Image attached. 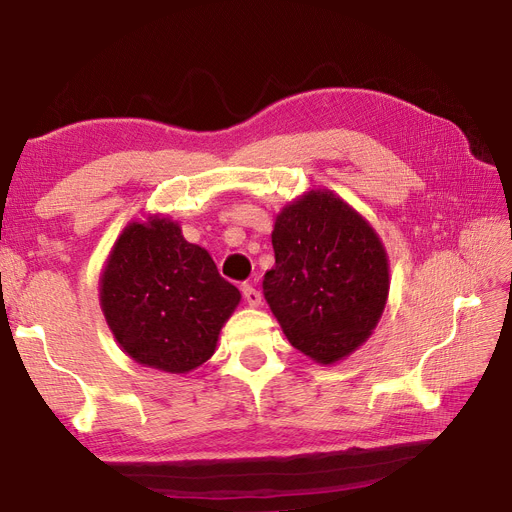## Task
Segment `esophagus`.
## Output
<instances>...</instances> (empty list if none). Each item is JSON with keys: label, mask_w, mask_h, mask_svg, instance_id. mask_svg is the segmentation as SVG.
I'll list each match as a JSON object with an SVG mask.
<instances>
[{"label": "esophagus", "mask_w": 512, "mask_h": 512, "mask_svg": "<svg viewBox=\"0 0 512 512\" xmlns=\"http://www.w3.org/2000/svg\"><path fill=\"white\" fill-rule=\"evenodd\" d=\"M243 297L250 307H258L262 303V294L254 286H243Z\"/></svg>", "instance_id": "esophagus-1"}]
</instances>
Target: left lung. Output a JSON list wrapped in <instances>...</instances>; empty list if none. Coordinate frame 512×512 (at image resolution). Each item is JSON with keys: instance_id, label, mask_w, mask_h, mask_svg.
I'll list each match as a JSON object with an SVG mask.
<instances>
[{"instance_id": "8db88e82", "label": "left lung", "mask_w": 512, "mask_h": 512, "mask_svg": "<svg viewBox=\"0 0 512 512\" xmlns=\"http://www.w3.org/2000/svg\"><path fill=\"white\" fill-rule=\"evenodd\" d=\"M275 267L262 292L288 342L320 365L367 342L389 299L378 232L331 190H309L277 213Z\"/></svg>"}]
</instances>
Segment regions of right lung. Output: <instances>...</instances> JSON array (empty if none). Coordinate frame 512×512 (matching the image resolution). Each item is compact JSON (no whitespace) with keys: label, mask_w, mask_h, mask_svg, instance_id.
Segmentation results:
<instances>
[{"label":"right lung","mask_w":512,"mask_h":512,"mask_svg":"<svg viewBox=\"0 0 512 512\" xmlns=\"http://www.w3.org/2000/svg\"><path fill=\"white\" fill-rule=\"evenodd\" d=\"M239 301L205 247L164 215L123 228L100 275V307L119 348L166 374L209 361Z\"/></svg>","instance_id":"1"}]
</instances>
